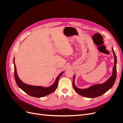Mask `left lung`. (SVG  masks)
Here are the masks:
<instances>
[{
  "instance_id": "1",
  "label": "left lung",
  "mask_w": 123,
  "mask_h": 123,
  "mask_svg": "<svg viewBox=\"0 0 123 123\" xmlns=\"http://www.w3.org/2000/svg\"><path fill=\"white\" fill-rule=\"evenodd\" d=\"M112 50L114 57V64L112 69V73L111 76L105 82L102 84H98L92 85L86 89H80L77 88L75 85L74 80H75V75L73 76V86L74 89L76 93L80 95L88 98H95L103 95L110 89L112 87L117 78V56L112 47Z\"/></svg>"
}]
</instances>
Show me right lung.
<instances>
[{"label": "right lung", "instance_id": "right-lung-1", "mask_svg": "<svg viewBox=\"0 0 123 123\" xmlns=\"http://www.w3.org/2000/svg\"><path fill=\"white\" fill-rule=\"evenodd\" d=\"M13 63L14 66L15 80L18 87L28 95L35 98H42L53 93L57 87L59 77L64 73V72H62L61 74H59L56 79L54 83L48 87H44L43 86H39L30 85L24 83L18 77L15 64V57L13 59Z\"/></svg>", "mask_w": 123, "mask_h": 123}]
</instances>
